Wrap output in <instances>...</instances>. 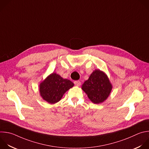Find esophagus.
Instances as JSON below:
<instances>
[{
	"label": "esophagus",
	"instance_id": "obj_1",
	"mask_svg": "<svg viewBox=\"0 0 149 149\" xmlns=\"http://www.w3.org/2000/svg\"><path fill=\"white\" fill-rule=\"evenodd\" d=\"M74 84H75L76 86H79L81 85V82H80L79 81H74Z\"/></svg>",
	"mask_w": 149,
	"mask_h": 149
}]
</instances>
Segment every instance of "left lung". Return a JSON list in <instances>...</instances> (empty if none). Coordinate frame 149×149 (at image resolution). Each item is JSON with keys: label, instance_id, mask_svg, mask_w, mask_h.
Returning a JSON list of instances; mask_svg holds the SVG:
<instances>
[{"label": "left lung", "instance_id": "left-lung-1", "mask_svg": "<svg viewBox=\"0 0 149 149\" xmlns=\"http://www.w3.org/2000/svg\"><path fill=\"white\" fill-rule=\"evenodd\" d=\"M112 85L108 76L100 70H95L82 85V89L94 104L104 102L109 96Z\"/></svg>", "mask_w": 149, "mask_h": 149}]
</instances>
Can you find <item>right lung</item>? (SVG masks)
I'll return each instance as SVG.
<instances>
[{
	"mask_svg": "<svg viewBox=\"0 0 149 149\" xmlns=\"http://www.w3.org/2000/svg\"><path fill=\"white\" fill-rule=\"evenodd\" d=\"M74 84L70 80L53 72L40 83L39 91L44 101L54 104L60 101L63 95Z\"/></svg>",
	"mask_w": 149,
	"mask_h": 149,
	"instance_id": "obj_1",
	"label": "right lung"
}]
</instances>
